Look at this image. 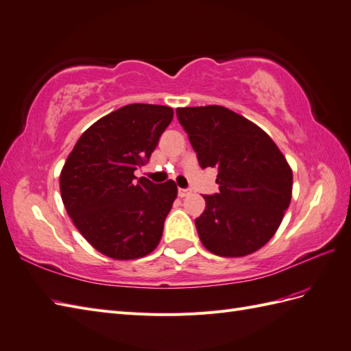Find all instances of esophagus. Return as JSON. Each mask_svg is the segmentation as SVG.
Instances as JSON below:
<instances>
[{
	"label": "esophagus",
	"mask_w": 351,
	"mask_h": 351,
	"mask_svg": "<svg viewBox=\"0 0 351 351\" xmlns=\"http://www.w3.org/2000/svg\"><path fill=\"white\" fill-rule=\"evenodd\" d=\"M189 193H191V191H189V189H178V196H180V197H184V196H187Z\"/></svg>",
	"instance_id": "34e87169"
}]
</instances>
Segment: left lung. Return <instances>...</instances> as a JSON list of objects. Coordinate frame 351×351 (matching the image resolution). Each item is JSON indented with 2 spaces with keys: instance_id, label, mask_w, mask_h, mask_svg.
<instances>
[{
  "instance_id": "8db88e82",
  "label": "left lung",
  "mask_w": 351,
  "mask_h": 351,
  "mask_svg": "<svg viewBox=\"0 0 351 351\" xmlns=\"http://www.w3.org/2000/svg\"><path fill=\"white\" fill-rule=\"evenodd\" d=\"M202 168H217L220 192L204 195L199 239L220 257H243L266 245L292 195V169L258 125L223 106L177 108Z\"/></svg>"
}]
</instances>
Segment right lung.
<instances>
[{
    "label": "right lung",
    "mask_w": 351,
    "mask_h": 351,
    "mask_svg": "<svg viewBox=\"0 0 351 351\" xmlns=\"http://www.w3.org/2000/svg\"><path fill=\"white\" fill-rule=\"evenodd\" d=\"M168 106L132 103L82 132L60 173L66 211L99 252L115 260L141 258L162 236L177 197L173 180L155 184L137 178L159 137L173 121Z\"/></svg>",
    "instance_id": "right-lung-1"
}]
</instances>
